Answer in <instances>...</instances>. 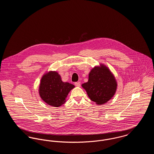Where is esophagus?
<instances>
[{"mask_svg": "<svg viewBox=\"0 0 154 154\" xmlns=\"http://www.w3.org/2000/svg\"><path fill=\"white\" fill-rule=\"evenodd\" d=\"M74 85L76 86V87H80L81 86L80 82H76L74 83Z\"/></svg>", "mask_w": 154, "mask_h": 154, "instance_id": "1", "label": "esophagus"}]
</instances>
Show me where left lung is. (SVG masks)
<instances>
[{
	"label": "left lung",
	"mask_w": 154,
	"mask_h": 154,
	"mask_svg": "<svg viewBox=\"0 0 154 154\" xmlns=\"http://www.w3.org/2000/svg\"><path fill=\"white\" fill-rule=\"evenodd\" d=\"M82 87L92 101L98 105H102L115 95L117 82L110 69L101 64L91 70L88 82L82 84Z\"/></svg>",
	"instance_id": "obj_1"
}]
</instances>
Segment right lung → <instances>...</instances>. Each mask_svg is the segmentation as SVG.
Wrapping results in <instances>:
<instances>
[{
    "instance_id": "1",
    "label": "right lung",
    "mask_w": 154,
    "mask_h": 154,
    "mask_svg": "<svg viewBox=\"0 0 154 154\" xmlns=\"http://www.w3.org/2000/svg\"><path fill=\"white\" fill-rule=\"evenodd\" d=\"M74 88L73 84L63 82L57 72L50 71L43 75L38 92L44 102L53 107H58L65 103L67 96Z\"/></svg>"
}]
</instances>
